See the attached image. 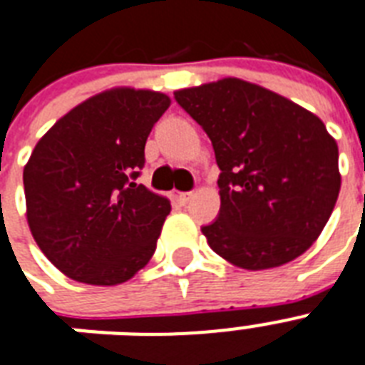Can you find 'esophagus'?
<instances>
[{
  "label": "esophagus",
  "instance_id": "1",
  "mask_svg": "<svg viewBox=\"0 0 365 365\" xmlns=\"http://www.w3.org/2000/svg\"><path fill=\"white\" fill-rule=\"evenodd\" d=\"M173 197H175V202H177V203H180V205H186V203L190 202L192 194H190V192H175Z\"/></svg>",
  "mask_w": 365,
  "mask_h": 365
}]
</instances>
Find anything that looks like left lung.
<instances>
[{"label": "left lung", "mask_w": 365, "mask_h": 365, "mask_svg": "<svg viewBox=\"0 0 365 365\" xmlns=\"http://www.w3.org/2000/svg\"><path fill=\"white\" fill-rule=\"evenodd\" d=\"M211 138L221 169L209 247L245 270L282 267L322 234L341 190L339 148L324 121L264 87L222 78L175 91Z\"/></svg>", "instance_id": "obj_1"}]
</instances>
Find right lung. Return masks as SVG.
<instances>
[{"mask_svg":"<svg viewBox=\"0 0 365 365\" xmlns=\"http://www.w3.org/2000/svg\"><path fill=\"white\" fill-rule=\"evenodd\" d=\"M169 104L163 93L114 87L78 104L36 144L22 173L28 227L68 278L123 284L154 255L171 203L135 179Z\"/></svg>","mask_w":365,"mask_h":365,"instance_id":"add662e5","label":"right lung"}]
</instances>
